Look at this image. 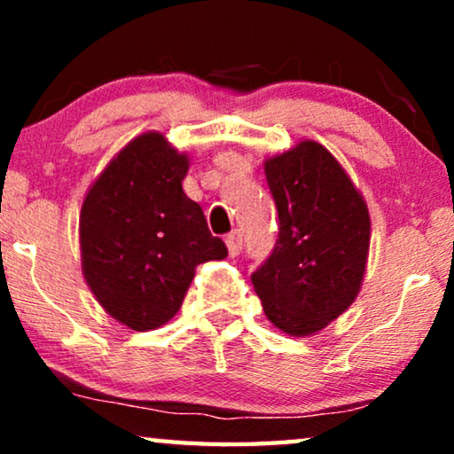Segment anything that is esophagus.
Returning a JSON list of instances; mask_svg holds the SVG:
<instances>
[{
  "label": "esophagus",
  "instance_id": "esophagus-1",
  "mask_svg": "<svg viewBox=\"0 0 454 454\" xmlns=\"http://www.w3.org/2000/svg\"><path fill=\"white\" fill-rule=\"evenodd\" d=\"M225 244H227V250H229V256H238L241 252V233L235 229L225 238Z\"/></svg>",
  "mask_w": 454,
  "mask_h": 454
}]
</instances>
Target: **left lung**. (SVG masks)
Listing matches in <instances>:
<instances>
[{
  "mask_svg": "<svg viewBox=\"0 0 454 454\" xmlns=\"http://www.w3.org/2000/svg\"><path fill=\"white\" fill-rule=\"evenodd\" d=\"M278 239L252 275L278 331L308 337L337 320L362 289L370 250L364 196L325 146L301 140L264 160Z\"/></svg>",
  "mask_w": 454,
  "mask_h": 454,
  "instance_id": "left-lung-1",
  "label": "left lung"
}]
</instances>
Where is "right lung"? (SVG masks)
Here are the masks:
<instances>
[{"label":"right lung","mask_w":454,"mask_h":454,"mask_svg":"<svg viewBox=\"0 0 454 454\" xmlns=\"http://www.w3.org/2000/svg\"><path fill=\"white\" fill-rule=\"evenodd\" d=\"M190 160L160 132L129 140L86 192L80 210L82 275L105 312L153 331L182 308L196 266L223 260L200 204L182 188Z\"/></svg>","instance_id":"1"}]
</instances>
